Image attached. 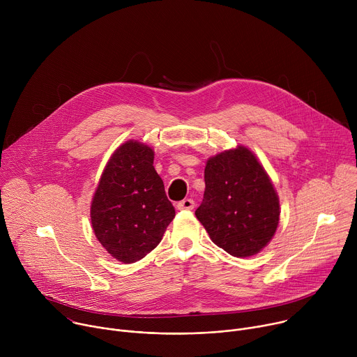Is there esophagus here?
Wrapping results in <instances>:
<instances>
[{"instance_id":"34e87169","label":"esophagus","mask_w":357,"mask_h":357,"mask_svg":"<svg viewBox=\"0 0 357 357\" xmlns=\"http://www.w3.org/2000/svg\"><path fill=\"white\" fill-rule=\"evenodd\" d=\"M178 211H192L195 208V202L192 199H183L176 203Z\"/></svg>"}]
</instances>
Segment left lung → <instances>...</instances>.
Listing matches in <instances>:
<instances>
[{
    "mask_svg": "<svg viewBox=\"0 0 357 357\" xmlns=\"http://www.w3.org/2000/svg\"><path fill=\"white\" fill-rule=\"evenodd\" d=\"M205 185L195 215L212 241L233 257L260 252L278 227L280 200L256 155L238 145L209 158Z\"/></svg>",
    "mask_w": 357,
    "mask_h": 357,
    "instance_id": "obj_1",
    "label": "left lung"
}]
</instances>
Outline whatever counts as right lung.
Here are the masks:
<instances>
[{"label":"right lung","instance_id":"obj_1","mask_svg":"<svg viewBox=\"0 0 357 357\" xmlns=\"http://www.w3.org/2000/svg\"><path fill=\"white\" fill-rule=\"evenodd\" d=\"M91 226L100 244L126 264L154 250L175 218L151 146L127 141L110 157L94 192Z\"/></svg>","mask_w":357,"mask_h":357}]
</instances>
